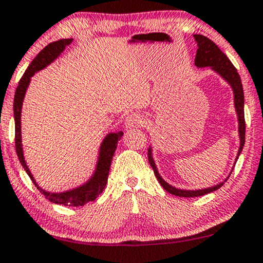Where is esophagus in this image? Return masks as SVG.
<instances>
[{
    "label": "esophagus",
    "mask_w": 263,
    "mask_h": 263,
    "mask_svg": "<svg viewBox=\"0 0 263 263\" xmlns=\"http://www.w3.org/2000/svg\"><path fill=\"white\" fill-rule=\"evenodd\" d=\"M125 125L127 128L136 127V126H142L143 125V119H142L138 114L132 112V114H129V115L126 116Z\"/></svg>",
    "instance_id": "1"
}]
</instances>
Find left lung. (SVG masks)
Wrapping results in <instances>:
<instances>
[{"label": "left lung", "instance_id": "obj_1", "mask_svg": "<svg viewBox=\"0 0 263 263\" xmlns=\"http://www.w3.org/2000/svg\"><path fill=\"white\" fill-rule=\"evenodd\" d=\"M196 43H197V52H196L195 58V65L197 67H212V69L220 74L226 80L230 87L233 88L234 91V104H235L236 112H238V121H239V136H240V148L238 152V157L236 160L241 153L243 144H245V116H243V89L240 76L234 67V65L230 62V60L227 58V55L222 50L218 47L216 44L207 36L201 35V34H195L194 35ZM148 162H149L151 166L153 167V172L156 174V178L158 179L160 185L165 191L169 192L174 196H179V197H198V196H203L205 194H210L222 187L224 182L218 183V185L213 186V187H208L203 190H180L176 187H173L172 185L164 181L162 176L158 173L156 163H154L153 157H152V148H148Z\"/></svg>", "mask_w": 263, "mask_h": 263}]
</instances>
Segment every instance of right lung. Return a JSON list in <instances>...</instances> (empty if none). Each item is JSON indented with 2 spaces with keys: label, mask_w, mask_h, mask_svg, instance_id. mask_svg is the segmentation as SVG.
Instances as JSON below:
<instances>
[{
  "label": "right lung",
  "mask_w": 263,
  "mask_h": 263,
  "mask_svg": "<svg viewBox=\"0 0 263 263\" xmlns=\"http://www.w3.org/2000/svg\"><path fill=\"white\" fill-rule=\"evenodd\" d=\"M72 43V39H60L58 41L50 43L49 45L44 47L41 51L35 56V59L31 61V63L25 69L23 77L21 78L20 83H18L17 89H15L14 94V101H13V114H14V125H15V152H17L18 159L27 172L29 178L31 179L36 189L45 196L46 200L56 204H63L68 205V207H78V205H83L88 202L94 201L99 196L103 190L105 189V185L107 182V176H109L110 165H111V160L114 157V153L116 151V145L121 136L123 135L122 131L116 132V134H109L103 141L100 145L99 158H98V164L96 173L89 179V181L85 182L84 185L80 186V187L69 190V191L61 192V194H52V192H46L37 186L35 180H34L33 175H31L29 167H28L27 163L24 160L23 149H22V140H21V112H22V104H23L24 94L27 90L28 85H29L31 76L40 69L45 68L47 65H50L53 60L59 58L65 47Z\"/></svg>",
  "instance_id": "obj_1"
}]
</instances>
